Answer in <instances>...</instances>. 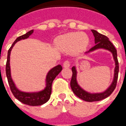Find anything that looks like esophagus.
I'll return each mask as SVG.
<instances>
[{
  "instance_id": "1",
  "label": "esophagus",
  "mask_w": 126,
  "mask_h": 126,
  "mask_svg": "<svg viewBox=\"0 0 126 126\" xmlns=\"http://www.w3.org/2000/svg\"><path fill=\"white\" fill-rule=\"evenodd\" d=\"M70 66V63L68 60H66V61L63 63V67H64V68H69Z\"/></svg>"
}]
</instances>
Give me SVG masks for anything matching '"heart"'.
<instances>
[{
    "label": "heart",
    "mask_w": 126,
    "mask_h": 126,
    "mask_svg": "<svg viewBox=\"0 0 126 126\" xmlns=\"http://www.w3.org/2000/svg\"><path fill=\"white\" fill-rule=\"evenodd\" d=\"M88 38L81 33H69L58 38L57 45L61 50L68 52L72 50L79 52L86 47Z\"/></svg>",
    "instance_id": "heart-1"
}]
</instances>
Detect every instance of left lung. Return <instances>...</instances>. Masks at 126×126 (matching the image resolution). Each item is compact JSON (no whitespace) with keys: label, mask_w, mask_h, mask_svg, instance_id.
Returning a JSON list of instances; mask_svg holds the SVG:
<instances>
[{"label":"left lung","mask_w":126,"mask_h":126,"mask_svg":"<svg viewBox=\"0 0 126 126\" xmlns=\"http://www.w3.org/2000/svg\"><path fill=\"white\" fill-rule=\"evenodd\" d=\"M91 32L93 33L94 37V44L95 45L92 47L89 50L85 52V54H89L90 52H92L94 50L98 49H104L107 50L109 52H110L112 54L113 59L114 60L115 68L114 70V77L110 85L108 87L107 89H105L104 91L100 93H91L83 89L79 85L78 80H77V76H78V71H77L76 66H74L72 68V77L70 82V86L72 88L73 92L77 96L81 99L87 101V102H94V101H99L107 98L110 96L112 93L116 88L118 80V76L119 72V66L118 61L117 58V50L115 48L114 46L112 43L109 41V39L107 36L99 33L97 31L94 30H91Z\"/></svg>","instance_id":"8db88e82"}]
</instances>
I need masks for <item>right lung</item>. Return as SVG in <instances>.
Instances as JSON below:
<instances>
[{
    "mask_svg": "<svg viewBox=\"0 0 126 126\" xmlns=\"http://www.w3.org/2000/svg\"><path fill=\"white\" fill-rule=\"evenodd\" d=\"M33 33V30H31L23 35L19 36L14 42L11 47L8 51L7 62L6 65V74L7 77L8 81L9 83L10 87L11 89L12 93H13L14 96L25 105H30V106H39L43 105L49 100L50 94L52 92V83L55 78L58 75L62 70V67L60 64L54 66L48 72L45 78V87L43 89L38 91L33 92H25L19 90L16 85L15 83L14 82L13 79L12 78L11 69H10V53L12 49L15 44L17 42L21 40L28 39L30 35H32Z\"/></svg>",
    "mask_w": 126,
    "mask_h": 126,
    "instance_id": "right-lung-1",
    "label": "right lung"
}]
</instances>
